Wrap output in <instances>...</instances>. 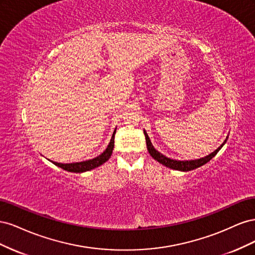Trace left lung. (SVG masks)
Returning a JSON list of instances; mask_svg holds the SVG:
<instances>
[{
	"label": "left lung",
	"mask_w": 255,
	"mask_h": 255,
	"mask_svg": "<svg viewBox=\"0 0 255 255\" xmlns=\"http://www.w3.org/2000/svg\"><path fill=\"white\" fill-rule=\"evenodd\" d=\"M143 134H144V137H145L146 148H148V151L150 153V155L154 159H156L158 163L163 164L164 166H166L168 168L174 169V170H180V171H190V170H194V169H196V168H199V167L203 166L204 164L207 163V161H210L216 155V154L218 153V151L222 148V145L227 142V139H226L225 142H223L217 150L214 151L213 153L210 154V155H207L205 157H202V158H200V159H195V160H182L181 161V160L170 159V158L164 156L163 154H160L158 151H156L155 149H154V146L152 145V143L150 141V138H149L148 134H146L145 130H143Z\"/></svg>",
	"instance_id": "obj_1"
}]
</instances>
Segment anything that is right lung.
<instances>
[{
	"label": "right lung",
	"instance_id": "right-lung-1",
	"mask_svg": "<svg viewBox=\"0 0 255 255\" xmlns=\"http://www.w3.org/2000/svg\"><path fill=\"white\" fill-rule=\"evenodd\" d=\"M115 134H116V129L112 136L111 142L107 146L106 150L99 155L96 158H92L86 161H81V163H73V164H60V163H55V161H52L54 165H56L57 167H60L64 170H67L69 172H75V173H81V172H85V171H89L91 169H95L99 166H101L102 164H104L106 160H109V158L111 157L112 153H113V149H114V141H115Z\"/></svg>",
	"mask_w": 255,
	"mask_h": 255
}]
</instances>
